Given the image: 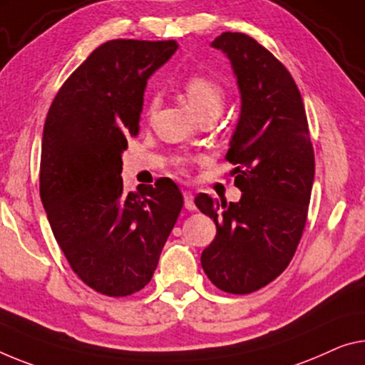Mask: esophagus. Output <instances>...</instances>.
<instances>
[{
	"label": "esophagus",
	"instance_id": "obj_1",
	"mask_svg": "<svg viewBox=\"0 0 365 365\" xmlns=\"http://www.w3.org/2000/svg\"><path fill=\"white\" fill-rule=\"evenodd\" d=\"M182 195H184V207H186L187 210H195L192 192H189V190H184Z\"/></svg>",
	"mask_w": 365,
	"mask_h": 365
}]
</instances>
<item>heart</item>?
Returning <instances> with one entry per match:
<instances>
[{
  "instance_id": "1",
  "label": "heart",
  "mask_w": 365,
  "mask_h": 365,
  "mask_svg": "<svg viewBox=\"0 0 365 365\" xmlns=\"http://www.w3.org/2000/svg\"><path fill=\"white\" fill-rule=\"evenodd\" d=\"M184 93L189 101L190 108H192L197 114H204L207 110H222L223 101H225V88L215 76L209 75L205 71H195L190 73L184 81ZM158 106V98L151 96L147 106V114L151 115ZM175 163L179 168H184L187 163L186 156H176Z\"/></svg>"
}]
</instances>
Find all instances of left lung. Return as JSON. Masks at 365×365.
<instances>
[{
	"instance_id": "1",
	"label": "left lung",
	"mask_w": 365,
	"mask_h": 365,
	"mask_svg": "<svg viewBox=\"0 0 365 365\" xmlns=\"http://www.w3.org/2000/svg\"><path fill=\"white\" fill-rule=\"evenodd\" d=\"M212 47L232 61L241 114L227 161L235 165L240 202L195 197L217 235L202 251L210 282L228 294H251L285 271L304 233L315 153L292 75L253 37L223 32Z\"/></svg>"
}]
</instances>
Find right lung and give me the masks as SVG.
Here are the masks:
<instances>
[{
  "instance_id": "right-lung-1",
  "label": "right lung",
  "mask_w": 365,
  "mask_h": 365,
  "mask_svg": "<svg viewBox=\"0 0 365 365\" xmlns=\"http://www.w3.org/2000/svg\"><path fill=\"white\" fill-rule=\"evenodd\" d=\"M176 48V41L104 42L58 89L43 125V209L73 272L103 295L127 297L150 282L182 209L171 179L125 192L120 178L147 80Z\"/></svg>"
}]
</instances>
